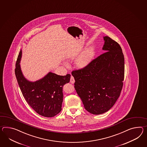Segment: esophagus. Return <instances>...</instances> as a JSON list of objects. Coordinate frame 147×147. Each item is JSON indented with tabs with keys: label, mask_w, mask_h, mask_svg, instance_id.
<instances>
[{
	"label": "esophagus",
	"mask_w": 147,
	"mask_h": 147,
	"mask_svg": "<svg viewBox=\"0 0 147 147\" xmlns=\"http://www.w3.org/2000/svg\"><path fill=\"white\" fill-rule=\"evenodd\" d=\"M70 82L72 83V84H73V83H74V82H75V80H74V77H73V76H71Z\"/></svg>",
	"instance_id": "1"
}]
</instances>
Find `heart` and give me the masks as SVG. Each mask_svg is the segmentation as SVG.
Wrapping results in <instances>:
<instances>
[{
    "label": "heart",
    "instance_id": "1",
    "mask_svg": "<svg viewBox=\"0 0 147 147\" xmlns=\"http://www.w3.org/2000/svg\"><path fill=\"white\" fill-rule=\"evenodd\" d=\"M94 49L92 47L87 48L76 60V63L79 67H84L88 64L93 57Z\"/></svg>",
    "mask_w": 147,
    "mask_h": 147
}]
</instances>
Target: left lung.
<instances>
[{
  "label": "left lung",
  "mask_w": 147,
  "mask_h": 147,
  "mask_svg": "<svg viewBox=\"0 0 147 147\" xmlns=\"http://www.w3.org/2000/svg\"><path fill=\"white\" fill-rule=\"evenodd\" d=\"M106 52L83 68L74 70V88L84 107L91 114L109 111L120 96L124 79V57L120 45L109 36L104 37Z\"/></svg>",
  "instance_id": "1"
}]
</instances>
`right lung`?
<instances>
[{
	"instance_id": "1",
	"label": "right lung",
	"mask_w": 147,
	"mask_h": 147,
	"mask_svg": "<svg viewBox=\"0 0 147 147\" xmlns=\"http://www.w3.org/2000/svg\"><path fill=\"white\" fill-rule=\"evenodd\" d=\"M21 50L16 63L15 74L25 100L38 114L51 117L61 111L63 87L70 80L71 75H58L49 72L43 78L30 82L23 76L20 67Z\"/></svg>"
}]
</instances>
